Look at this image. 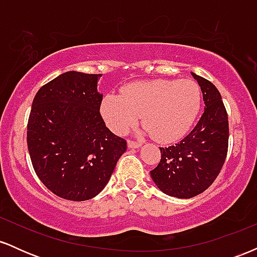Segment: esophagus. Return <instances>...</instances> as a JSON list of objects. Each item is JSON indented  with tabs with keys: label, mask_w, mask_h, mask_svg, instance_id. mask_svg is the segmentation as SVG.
I'll return each instance as SVG.
<instances>
[{
	"label": "esophagus",
	"mask_w": 257,
	"mask_h": 257,
	"mask_svg": "<svg viewBox=\"0 0 257 257\" xmlns=\"http://www.w3.org/2000/svg\"><path fill=\"white\" fill-rule=\"evenodd\" d=\"M140 146H141V143H139V141L128 140V147H131V149H138V147Z\"/></svg>",
	"instance_id": "34e87169"
}]
</instances>
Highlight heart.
<instances>
[{
	"mask_svg": "<svg viewBox=\"0 0 257 257\" xmlns=\"http://www.w3.org/2000/svg\"><path fill=\"white\" fill-rule=\"evenodd\" d=\"M202 104L199 85L192 79H152L128 84L119 95L102 99L101 114L112 132L123 134L138 123L155 140L169 143L192 126Z\"/></svg>",
	"mask_w": 257,
	"mask_h": 257,
	"instance_id": "heart-1",
	"label": "heart"
}]
</instances>
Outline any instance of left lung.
<instances>
[{
  "label": "left lung",
  "instance_id": "left-lung-1",
  "mask_svg": "<svg viewBox=\"0 0 257 257\" xmlns=\"http://www.w3.org/2000/svg\"><path fill=\"white\" fill-rule=\"evenodd\" d=\"M204 100V112L193 131L175 145L159 147L161 162L151 170L157 187L168 196L192 198L204 192L221 172L228 150V116L217 88L192 72Z\"/></svg>",
  "mask_w": 257,
  "mask_h": 257
}]
</instances>
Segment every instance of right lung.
Listing matches in <instances>:
<instances>
[{"label": "right lung", "mask_w": 257, "mask_h": 257, "mask_svg": "<svg viewBox=\"0 0 257 257\" xmlns=\"http://www.w3.org/2000/svg\"><path fill=\"white\" fill-rule=\"evenodd\" d=\"M101 75L69 71L40 88L28 122L35 173L60 198L82 202L107 185L126 141L100 114Z\"/></svg>", "instance_id": "right-lung-1"}]
</instances>
